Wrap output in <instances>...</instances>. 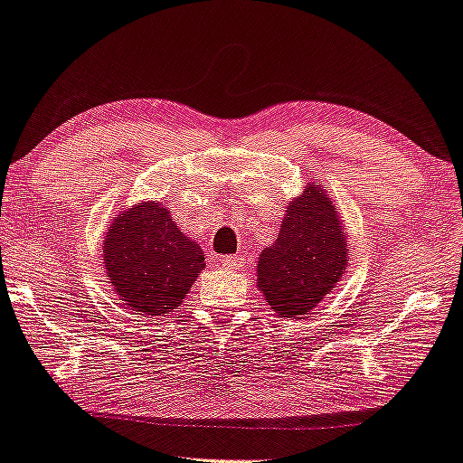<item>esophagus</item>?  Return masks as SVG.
Wrapping results in <instances>:
<instances>
[{
  "label": "esophagus",
  "instance_id": "1",
  "mask_svg": "<svg viewBox=\"0 0 463 463\" xmlns=\"http://www.w3.org/2000/svg\"><path fill=\"white\" fill-rule=\"evenodd\" d=\"M241 256L240 254H236V256H223L222 259V265L223 267H227V269H240L241 267Z\"/></svg>",
  "mask_w": 463,
  "mask_h": 463
}]
</instances>
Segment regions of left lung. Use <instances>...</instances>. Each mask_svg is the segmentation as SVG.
<instances>
[{
    "instance_id": "8db88e82",
    "label": "left lung",
    "mask_w": 463,
    "mask_h": 463,
    "mask_svg": "<svg viewBox=\"0 0 463 463\" xmlns=\"http://www.w3.org/2000/svg\"><path fill=\"white\" fill-rule=\"evenodd\" d=\"M345 260V233L335 207L318 184H310L289 203L277 241L260 254L259 288L277 317L306 315L335 288Z\"/></svg>"
}]
</instances>
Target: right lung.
Returning <instances> with one entry per match:
<instances>
[{"instance_id":"right-lung-1","label":"right lung","mask_w":463,"mask_h":463,"mask_svg":"<svg viewBox=\"0 0 463 463\" xmlns=\"http://www.w3.org/2000/svg\"><path fill=\"white\" fill-rule=\"evenodd\" d=\"M103 260L113 291L130 310L151 317L182 304L204 267L201 246L177 230L159 203L137 204L113 222Z\"/></svg>"}]
</instances>
